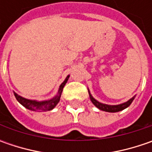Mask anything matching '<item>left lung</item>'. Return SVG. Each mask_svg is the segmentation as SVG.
<instances>
[{
    "label": "left lung",
    "mask_w": 152,
    "mask_h": 152,
    "mask_svg": "<svg viewBox=\"0 0 152 152\" xmlns=\"http://www.w3.org/2000/svg\"><path fill=\"white\" fill-rule=\"evenodd\" d=\"M89 94H90L91 101L97 108H99L100 110H102V111H105V112H108V113H117V112H119V111H122V110L125 109V108L128 107L131 104L132 102L134 99V96L132 97L130 100H129L128 102H125V103H123V104H120V105H117V106H109V105L102 104V103H100L99 102H97L96 100H95L92 97V96H91L90 92H89Z\"/></svg>",
    "instance_id": "left-lung-1"
}]
</instances>
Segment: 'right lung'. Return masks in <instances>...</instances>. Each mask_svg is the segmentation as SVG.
Listing matches in <instances>:
<instances>
[{
    "instance_id": "add662e5",
    "label": "right lung",
    "mask_w": 152,
    "mask_h": 152,
    "mask_svg": "<svg viewBox=\"0 0 152 152\" xmlns=\"http://www.w3.org/2000/svg\"><path fill=\"white\" fill-rule=\"evenodd\" d=\"M69 75L67 76L66 79L64 80V82L60 85L59 91H58V94L54 98H52L50 101H45V102H35V101H31V100H28L23 97L18 96V94H16L14 92V96L17 99V101L20 103L21 105H23L24 107L27 109L32 110V111H37V112H46V111H50L56 106V104L60 101V97H61V94L62 92V89L64 87V85H66L67 81L68 80Z\"/></svg>"
}]
</instances>
